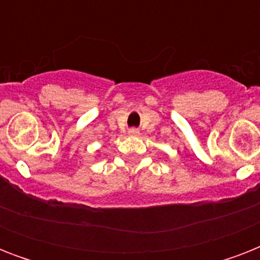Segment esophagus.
Returning <instances> with one entry per match:
<instances>
[{
    "label": "esophagus",
    "mask_w": 260,
    "mask_h": 260,
    "mask_svg": "<svg viewBox=\"0 0 260 260\" xmlns=\"http://www.w3.org/2000/svg\"><path fill=\"white\" fill-rule=\"evenodd\" d=\"M128 132H129V135H132V136H136V135H139V129H136V128H131Z\"/></svg>",
    "instance_id": "esophagus-1"
}]
</instances>
